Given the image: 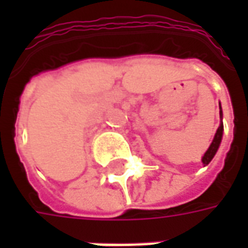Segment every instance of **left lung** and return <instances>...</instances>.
<instances>
[{
	"instance_id": "8db88e82",
	"label": "left lung",
	"mask_w": 248,
	"mask_h": 248,
	"mask_svg": "<svg viewBox=\"0 0 248 248\" xmlns=\"http://www.w3.org/2000/svg\"><path fill=\"white\" fill-rule=\"evenodd\" d=\"M219 114H220V117H222V110L219 111ZM222 135H223V124H219V127H218V130H217V133H215V137H214L211 145H210V147H208V150L206 151V154L203 155L202 162L204 166H206V165H208V163L211 162V159L214 158V155H215V153H217L219 145H220Z\"/></svg>"
}]
</instances>
